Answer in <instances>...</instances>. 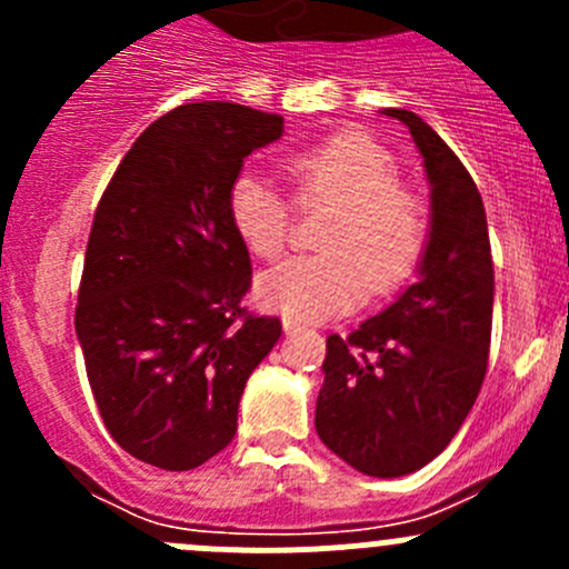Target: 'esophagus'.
Listing matches in <instances>:
<instances>
[{
    "instance_id": "34e87169",
    "label": "esophagus",
    "mask_w": 569,
    "mask_h": 569,
    "mask_svg": "<svg viewBox=\"0 0 569 569\" xmlns=\"http://www.w3.org/2000/svg\"><path fill=\"white\" fill-rule=\"evenodd\" d=\"M302 330V325H297V321H291V319H286L283 321V332H286V336H297V332H300Z\"/></svg>"
}]
</instances>
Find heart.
<instances>
[{
  "mask_svg": "<svg viewBox=\"0 0 569 569\" xmlns=\"http://www.w3.org/2000/svg\"><path fill=\"white\" fill-rule=\"evenodd\" d=\"M302 203L327 200L336 214L319 237L321 252L286 258L256 280V300L291 321H321L355 311L366 286L391 295L416 274L427 248V211L399 187L393 153L358 131L308 142L283 157ZM228 220L256 258H274L289 239L291 206L258 170L228 187Z\"/></svg>",
  "mask_w": 569,
  "mask_h": 569,
  "instance_id": "1",
  "label": "heart"
}]
</instances>
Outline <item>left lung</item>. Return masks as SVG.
I'll return each instance as SVG.
<instances>
[{"mask_svg":"<svg viewBox=\"0 0 569 569\" xmlns=\"http://www.w3.org/2000/svg\"><path fill=\"white\" fill-rule=\"evenodd\" d=\"M410 129L429 181V233L418 280L349 338H327L317 399L321 443L377 479L416 473L460 432L487 371L492 256L473 178L410 109H382Z\"/></svg>","mask_w":569,"mask_h":569,"instance_id":"8db88e82","label":"left lung"}]
</instances>
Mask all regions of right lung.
Masks as SVG:
<instances>
[{"label":"right lung","instance_id":"right-lung-1","mask_svg":"<svg viewBox=\"0 0 569 569\" xmlns=\"http://www.w3.org/2000/svg\"><path fill=\"white\" fill-rule=\"evenodd\" d=\"M280 137V114L176 107L137 137L96 209L77 338L104 427L137 460L192 470L226 449L248 377L278 343L280 321L242 308L250 252L228 187Z\"/></svg>","mask_w":569,"mask_h":569}]
</instances>
